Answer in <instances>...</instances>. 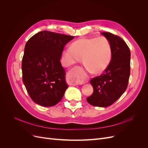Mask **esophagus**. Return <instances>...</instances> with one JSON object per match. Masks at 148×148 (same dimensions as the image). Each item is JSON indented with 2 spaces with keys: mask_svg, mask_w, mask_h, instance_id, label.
<instances>
[{
  "mask_svg": "<svg viewBox=\"0 0 148 148\" xmlns=\"http://www.w3.org/2000/svg\"><path fill=\"white\" fill-rule=\"evenodd\" d=\"M66 82L70 85H78L79 84L77 78V73L75 71H71L67 75Z\"/></svg>",
  "mask_w": 148,
  "mask_h": 148,
  "instance_id": "1",
  "label": "esophagus"
}]
</instances>
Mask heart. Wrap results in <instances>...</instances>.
Returning a JSON list of instances; mask_svg holds the SVG:
<instances>
[{
  "instance_id": "b5f03b06",
  "label": "heart",
  "mask_w": 148,
  "mask_h": 148,
  "mask_svg": "<svg viewBox=\"0 0 148 148\" xmlns=\"http://www.w3.org/2000/svg\"><path fill=\"white\" fill-rule=\"evenodd\" d=\"M112 59V47L105 37L82 38L71 44L70 49L62 53L61 62L70 66L83 60L86 69L92 74L99 75L108 68ZM81 81V76L78 77Z\"/></svg>"
}]
</instances>
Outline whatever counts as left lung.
Segmentation results:
<instances>
[{
	"label": "left lung",
	"mask_w": 148,
	"mask_h": 148,
	"mask_svg": "<svg viewBox=\"0 0 148 148\" xmlns=\"http://www.w3.org/2000/svg\"><path fill=\"white\" fill-rule=\"evenodd\" d=\"M101 34L110 43L112 59L104 73L91 79L93 93L86 99L92 106L106 107L114 103L127 89L130 75V51L118 36L108 32Z\"/></svg>",
	"instance_id": "left-lung-1"
}]
</instances>
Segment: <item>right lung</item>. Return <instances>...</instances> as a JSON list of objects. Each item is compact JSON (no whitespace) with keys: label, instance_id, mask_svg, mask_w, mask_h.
<instances>
[{"label":"right lung","instance_id":"add662e5","mask_svg":"<svg viewBox=\"0 0 148 148\" xmlns=\"http://www.w3.org/2000/svg\"><path fill=\"white\" fill-rule=\"evenodd\" d=\"M74 38L43 31L26 42L21 64L23 82L36 104L51 107L63 97L69 86L60 60L64 46Z\"/></svg>","mask_w":148,"mask_h":148}]
</instances>
